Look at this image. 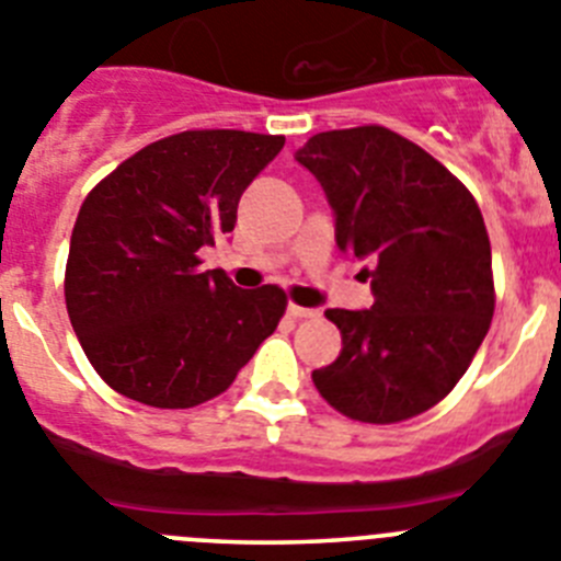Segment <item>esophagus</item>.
<instances>
[{
  "label": "esophagus",
  "mask_w": 561,
  "mask_h": 561,
  "mask_svg": "<svg viewBox=\"0 0 561 561\" xmlns=\"http://www.w3.org/2000/svg\"><path fill=\"white\" fill-rule=\"evenodd\" d=\"M287 312H290L293 318H318V310H312V307H301V305H296V301H290V305H287Z\"/></svg>",
  "instance_id": "esophagus-1"
}]
</instances>
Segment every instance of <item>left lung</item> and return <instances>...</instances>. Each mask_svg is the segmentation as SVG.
<instances>
[{"label": "left lung", "instance_id": "obj_1", "mask_svg": "<svg viewBox=\"0 0 561 561\" xmlns=\"http://www.w3.org/2000/svg\"><path fill=\"white\" fill-rule=\"evenodd\" d=\"M296 159L335 209V243L371 262V310H327L335 363L312 371L343 416L393 425L456 388L494 312L492 245L467 186L382 125L316 134Z\"/></svg>", "mask_w": 561, "mask_h": 561}]
</instances>
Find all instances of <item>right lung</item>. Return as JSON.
Returning <instances> with one entry per match:
<instances>
[{"label":"right lung","instance_id":"obj_1","mask_svg":"<svg viewBox=\"0 0 561 561\" xmlns=\"http://www.w3.org/2000/svg\"><path fill=\"white\" fill-rule=\"evenodd\" d=\"M285 145L249 130H181L111 170L78 211L64 296L105 386L150 408L224 393L285 316L282 287L201 271L245 186Z\"/></svg>","mask_w":561,"mask_h":561}]
</instances>
